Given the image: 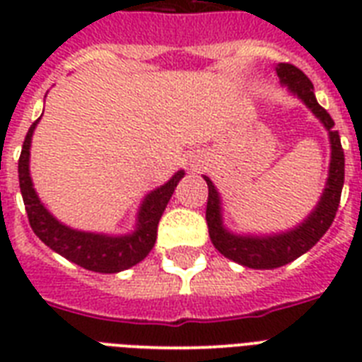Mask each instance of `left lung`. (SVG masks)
<instances>
[{"instance_id":"8db88e82","label":"left lung","mask_w":362,"mask_h":362,"mask_svg":"<svg viewBox=\"0 0 362 362\" xmlns=\"http://www.w3.org/2000/svg\"><path fill=\"white\" fill-rule=\"evenodd\" d=\"M276 73L280 76L281 84L289 88L291 93H295L329 131L331 167H329V178H327L323 195L308 218L291 231L270 235V237H257V235L242 237V235H233L231 231H227L221 221V201L218 189L209 176H204V180L209 184L206 223H209L210 240L221 255L250 269H278L295 261L303 253L308 252L310 247L315 246L334 221L344 186V150L340 144V135L334 129V120L331 115L317 103L314 95V84L303 71L291 64H278Z\"/></svg>"}]
</instances>
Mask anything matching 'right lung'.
<instances>
[{"mask_svg":"<svg viewBox=\"0 0 362 362\" xmlns=\"http://www.w3.org/2000/svg\"><path fill=\"white\" fill-rule=\"evenodd\" d=\"M39 120L31 124L18 159L20 192H22L28 220H30L33 233L50 250L69 259L71 263L78 264L86 270H93V272L115 274V272H120V270L141 263L156 244L158 223L169 199L173 197L176 184L184 178V170L175 173V176L167 184L148 193L139 209V214H136L135 231L129 235L109 237V235H101V233L76 231V229L59 223L45 209V204L39 201L35 189H33V182L30 176V146L31 136H33V131H35Z\"/></svg>","mask_w":362,"mask_h":362,"instance_id":"right-lung-1","label":"right lung"}]
</instances>
